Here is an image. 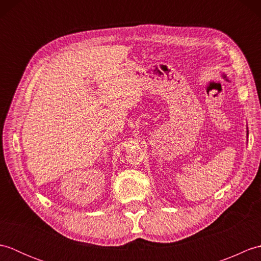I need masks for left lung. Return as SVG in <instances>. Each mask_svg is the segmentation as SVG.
Segmentation results:
<instances>
[{
  "label": "left lung",
  "mask_w": 261,
  "mask_h": 261,
  "mask_svg": "<svg viewBox=\"0 0 261 261\" xmlns=\"http://www.w3.org/2000/svg\"><path fill=\"white\" fill-rule=\"evenodd\" d=\"M224 79H225V80H226V81H228V79H226V77H225V76H224Z\"/></svg>",
  "instance_id": "left-lung-1"
}]
</instances>
